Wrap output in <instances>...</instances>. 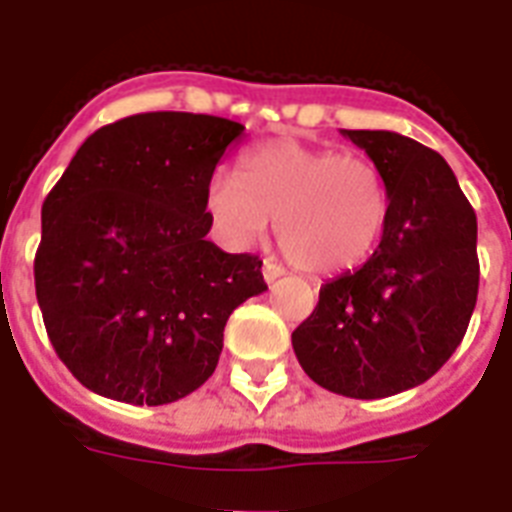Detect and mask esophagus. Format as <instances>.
<instances>
[{"instance_id":"esophagus-1","label":"esophagus","mask_w":512,"mask_h":512,"mask_svg":"<svg viewBox=\"0 0 512 512\" xmlns=\"http://www.w3.org/2000/svg\"><path fill=\"white\" fill-rule=\"evenodd\" d=\"M279 276H284V268H281L279 263H273V260H265V263H263V279L271 284V281H276Z\"/></svg>"}]
</instances>
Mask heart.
<instances>
[{
    "instance_id": "b5f03b06",
    "label": "heart",
    "mask_w": 512,
    "mask_h": 512,
    "mask_svg": "<svg viewBox=\"0 0 512 512\" xmlns=\"http://www.w3.org/2000/svg\"><path fill=\"white\" fill-rule=\"evenodd\" d=\"M207 212L233 247L263 239L276 217L284 255L305 271L332 276L372 257L388 223L390 193L366 156L279 138L241 159V177L212 172Z\"/></svg>"
}]
</instances>
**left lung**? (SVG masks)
I'll use <instances>...</instances> for the list:
<instances>
[{
  "instance_id": "obj_1",
  "label": "left lung",
  "mask_w": 512,
  "mask_h": 512,
  "mask_svg": "<svg viewBox=\"0 0 512 512\" xmlns=\"http://www.w3.org/2000/svg\"><path fill=\"white\" fill-rule=\"evenodd\" d=\"M380 167L390 212L380 247L327 281L292 332L316 385L385 398L422 385L468 332L478 297V223L444 156L388 130H342Z\"/></svg>"
}]
</instances>
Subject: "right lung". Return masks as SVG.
<instances>
[{
	"instance_id": "add662e5",
	"label": "right lung",
	"mask_w": 512,
	"mask_h": 512,
	"mask_svg": "<svg viewBox=\"0 0 512 512\" xmlns=\"http://www.w3.org/2000/svg\"><path fill=\"white\" fill-rule=\"evenodd\" d=\"M244 124L154 111L84 140L42 204L36 300L68 372L98 396L172 404L212 377L225 321L268 289L263 260L207 233V183Z\"/></svg>"
}]
</instances>
